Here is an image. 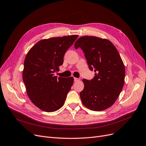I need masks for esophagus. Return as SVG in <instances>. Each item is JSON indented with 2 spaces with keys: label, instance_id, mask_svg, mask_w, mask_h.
I'll list each match as a JSON object with an SVG mask.
<instances>
[{
  "label": "esophagus",
  "instance_id": "34e87169",
  "mask_svg": "<svg viewBox=\"0 0 146 146\" xmlns=\"http://www.w3.org/2000/svg\"><path fill=\"white\" fill-rule=\"evenodd\" d=\"M79 80H80V79H79V78H74V81H75V82H76V81H79Z\"/></svg>",
  "mask_w": 146,
  "mask_h": 146
}]
</instances>
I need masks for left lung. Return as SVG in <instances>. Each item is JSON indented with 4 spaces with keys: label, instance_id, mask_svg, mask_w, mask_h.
<instances>
[{
    "label": "left lung",
    "instance_id": "8db88e82",
    "mask_svg": "<svg viewBox=\"0 0 146 146\" xmlns=\"http://www.w3.org/2000/svg\"><path fill=\"white\" fill-rule=\"evenodd\" d=\"M74 45L82 49L90 70L95 72L92 80H83V104L96 111L107 109L117 100L125 82V68L117 50L109 40L92 36L80 37Z\"/></svg>",
    "mask_w": 146,
    "mask_h": 146
}]
</instances>
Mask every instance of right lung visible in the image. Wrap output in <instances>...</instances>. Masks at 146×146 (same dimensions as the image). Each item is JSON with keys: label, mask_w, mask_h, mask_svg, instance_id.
Returning a JSON list of instances; mask_svg holds the SVG:
<instances>
[{"label": "right lung", "mask_w": 146, "mask_h": 146, "mask_svg": "<svg viewBox=\"0 0 146 146\" xmlns=\"http://www.w3.org/2000/svg\"><path fill=\"white\" fill-rule=\"evenodd\" d=\"M78 35L39 40L29 51L24 62L23 80L32 103L45 112H53L65 103L74 83L72 77L55 76L63 57Z\"/></svg>", "instance_id": "obj_1"}]
</instances>
